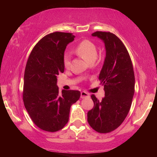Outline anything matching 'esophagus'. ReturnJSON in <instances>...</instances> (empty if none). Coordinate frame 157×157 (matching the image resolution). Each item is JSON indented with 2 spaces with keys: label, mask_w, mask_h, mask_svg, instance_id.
Here are the masks:
<instances>
[{
  "label": "esophagus",
  "mask_w": 157,
  "mask_h": 157,
  "mask_svg": "<svg viewBox=\"0 0 157 157\" xmlns=\"http://www.w3.org/2000/svg\"><path fill=\"white\" fill-rule=\"evenodd\" d=\"M89 98V94L86 91H82L81 92V98Z\"/></svg>",
  "instance_id": "34e87169"
}]
</instances>
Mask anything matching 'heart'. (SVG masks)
I'll return each mask as SVG.
<instances>
[{
	"label": "heart",
	"mask_w": 157,
	"mask_h": 157,
	"mask_svg": "<svg viewBox=\"0 0 157 157\" xmlns=\"http://www.w3.org/2000/svg\"><path fill=\"white\" fill-rule=\"evenodd\" d=\"M75 51L77 54L84 59L86 62L90 63L92 61H95L98 55L97 47L94 42L84 39L79 43L75 48ZM63 63L64 67L68 68L71 66V56L69 54L64 55L63 59Z\"/></svg>",
	"instance_id": "1"
}]
</instances>
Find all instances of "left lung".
<instances>
[{"instance_id": "1", "label": "left lung", "mask_w": 157, "mask_h": 157, "mask_svg": "<svg viewBox=\"0 0 157 157\" xmlns=\"http://www.w3.org/2000/svg\"><path fill=\"white\" fill-rule=\"evenodd\" d=\"M92 36L102 39L105 46L106 57L99 75L105 95L99 101L91 95L94 106L88 111L87 121L95 131L105 134L118 128L128 114L134 94L135 77L129 52L118 36L101 31Z\"/></svg>"}]
</instances>
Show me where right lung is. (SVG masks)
Listing matches in <instances>:
<instances>
[{
    "instance_id": "add662e5",
    "label": "right lung",
    "mask_w": 157,
    "mask_h": 157,
    "mask_svg": "<svg viewBox=\"0 0 157 157\" xmlns=\"http://www.w3.org/2000/svg\"><path fill=\"white\" fill-rule=\"evenodd\" d=\"M72 33L55 32L44 36L32 50L24 73L23 100L36 125L50 132L62 129L69 119L71 105L80 91L59 92L57 76L63 73V59L66 46L73 41Z\"/></svg>"
}]
</instances>
